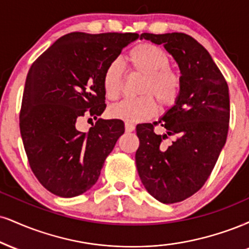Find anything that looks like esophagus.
I'll return each instance as SVG.
<instances>
[{
  "mask_svg": "<svg viewBox=\"0 0 249 249\" xmlns=\"http://www.w3.org/2000/svg\"><path fill=\"white\" fill-rule=\"evenodd\" d=\"M134 128H136V125L133 123L125 122V130H126V132H132V131H134Z\"/></svg>",
  "mask_w": 249,
  "mask_h": 249,
  "instance_id": "obj_1",
  "label": "esophagus"
}]
</instances>
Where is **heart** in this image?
<instances>
[{
	"label": "heart",
	"mask_w": 249,
	"mask_h": 249,
	"mask_svg": "<svg viewBox=\"0 0 249 249\" xmlns=\"http://www.w3.org/2000/svg\"><path fill=\"white\" fill-rule=\"evenodd\" d=\"M128 70L142 74L143 80L136 98H126L113 104L110 116L125 122L138 123L151 118L157 112V103L169 107L175 103L181 92L182 80L179 74L170 67V58L162 49L154 44L142 43L134 46L125 59ZM123 88V70L118 61L107 65L103 74V89L106 97L115 101Z\"/></svg>",
	"instance_id": "b5f03b06"
}]
</instances>
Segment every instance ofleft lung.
<instances>
[{"instance_id": "1", "label": "left lung", "mask_w": 249, "mask_h": 249, "mask_svg": "<svg viewBox=\"0 0 249 249\" xmlns=\"http://www.w3.org/2000/svg\"><path fill=\"white\" fill-rule=\"evenodd\" d=\"M142 38L162 44L182 74L175 106L159 122L137 125L139 178L154 198L173 204L193 196L211 175L229 133V86L208 51L190 36L142 34ZM158 124L167 132L155 134ZM172 135L173 142L164 144Z\"/></svg>"}]
</instances>
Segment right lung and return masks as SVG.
I'll use <instances>...</instances> for the list:
<instances>
[{
	"label": "right lung",
	"instance_id": "add662e5",
	"mask_svg": "<svg viewBox=\"0 0 249 249\" xmlns=\"http://www.w3.org/2000/svg\"><path fill=\"white\" fill-rule=\"evenodd\" d=\"M138 34L71 32L34 62L26 76L19 128L29 164L41 185L75 197L97 182L107 155L124 133L121 119L98 118L88 134L77 119L106 110L103 74Z\"/></svg>",
	"mask_w": 249,
	"mask_h": 249
}]
</instances>
